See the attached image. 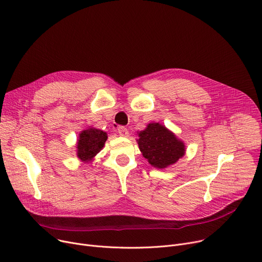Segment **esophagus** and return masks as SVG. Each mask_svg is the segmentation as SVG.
Listing matches in <instances>:
<instances>
[{
  "mask_svg": "<svg viewBox=\"0 0 262 262\" xmlns=\"http://www.w3.org/2000/svg\"><path fill=\"white\" fill-rule=\"evenodd\" d=\"M117 132H118V134H119L120 136H123V137H127V136L129 135V131H128V129L125 128V127H119V128L117 129Z\"/></svg>",
  "mask_w": 262,
  "mask_h": 262,
  "instance_id": "1",
  "label": "esophagus"
}]
</instances>
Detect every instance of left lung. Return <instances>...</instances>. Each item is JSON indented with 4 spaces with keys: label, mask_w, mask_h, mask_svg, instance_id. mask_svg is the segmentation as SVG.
Listing matches in <instances>:
<instances>
[{
    "label": "left lung",
    "mask_w": 262,
    "mask_h": 262,
    "mask_svg": "<svg viewBox=\"0 0 262 262\" xmlns=\"http://www.w3.org/2000/svg\"><path fill=\"white\" fill-rule=\"evenodd\" d=\"M137 135L140 152L154 168L166 169L176 164L186 153V146L183 140L159 123H150Z\"/></svg>",
    "instance_id": "8db88e82"
}]
</instances>
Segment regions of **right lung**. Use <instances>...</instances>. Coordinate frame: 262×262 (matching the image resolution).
<instances>
[{
	"mask_svg": "<svg viewBox=\"0 0 262 262\" xmlns=\"http://www.w3.org/2000/svg\"><path fill=\"white\" fill-rule=\"evenodd\" d=\"M108 135L105 131L89 127L78 135L76 142V155L80 162L91 163L95 155L105 146Z\"/></svg>",
	"mask_w": 262,
	"mask_h": 262,
	"instance_id": "right-lung-1",
	"label": "right lung"
}]
</instances>
